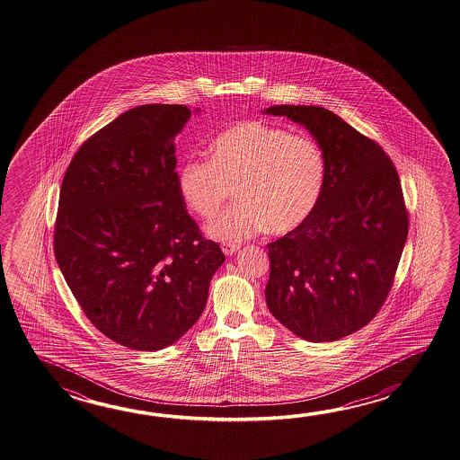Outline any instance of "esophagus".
<instances>
[{
	"instance_id": "obj_1",
	"label": "esophagus",
	"mask_w": 460,
	"mask_h": 460,
	"mask_svg": "<svg viewBox=\"0 0 460 460\" xmlns=\"http://www.w3.org/2000/svg\"><path fill=\"white\" fill-rule=\"evenodd\" d=\"M240 246L234 243H222V252L226 254H234L236 253V250H238Z\"/></svg>"
}]
</instances>
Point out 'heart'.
<instances>
[{
    "mask_svg": "<svg viewBox=\"0 0 460 460\" xmlns=\"http://www.w3.org/2000/svg\"><path fill=\"white\" fill-rule=\"evenodd\" d=\"M323 181L325 157L313 137L261 119L222 131L210 143V157H189L177 174L184 204L204 220L222 210L234 189L238 202L207 226L228 243L299 228L313 216Z\"/></svg>",
    "mask_w": 460,
    "mask_h": 460,
    "instance_id": "1",
    "label": "heart"
}]
</instances>
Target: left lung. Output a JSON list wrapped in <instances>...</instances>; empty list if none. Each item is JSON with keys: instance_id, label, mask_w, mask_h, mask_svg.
Wrapping results in <instances>:
<instances>
[{"instance_id": "obj_1", "label": "left lung", "mask_w": 460, "mask_h": 460, "mask_svg": "<svg viewBox=\"0 0 460 460\" xmlns=\"http://www.w3.org/2000/svg\"><path fill=\"white\" fill-rule=\"evenodd\" d=\"M264 113L304 125L325 157L313 216L268 243L266 304L304 341L333 342L370 323L390 294L410 226L400 176L376 141L331 110L276 105Z\"/></svg>"}]
</instances>
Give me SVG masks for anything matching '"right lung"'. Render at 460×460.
Segmentation results:
<instances>
[{
    "mask_svg": "<svg viewBox=\"0 0 460 460\" xmlns=\"http://www.w3.org/2000/svg\"><path fill=\"white\" fill-rule=\"evenodd\" d=\"M189 118L184 105L128 110L78 147L60 186V271L88 321L133 350L181 339L226 261L179 192L174 137Z\"/></svg>",
    "mask_w": 460,
    "mask_h": 460,
    "instance_id": "right-lung-1",
    "label": "right lung"
}]
</instances>
